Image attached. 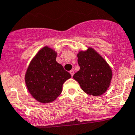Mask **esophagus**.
<instances>
[{
    "mask_svg": "<svg viewBox=\"0 0 135 135\" xmlns=\"http://www.w3.org/2000/svg\"><path fill=\"white\" fill-rule=\"evenodd\" d=\"M70 74H71V76H73L74 74V70H71V71H70Z\"/></svg>",
    "mask_w": 135,
    "mask_h": 135,
    "instance_id": "1",
    "label": "esophagus"
}]
</instances>
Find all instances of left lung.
Instances as JSON below:
<instances>
[{"label": "left lung", "mask_w": 135, "mask_h": 135, "mask_svg": "<svg viewBox=\"0 0 135 135\" xmlns=\"http://www.w3.org/2000/svg\"><path fill=\"white\" fill-rule=\"evenodd\" d=\"M80 69L73 78L87 94L100 96L107 91L111 84L113 73L105 59L93 48L79 51L77 54Z\"/></svg>", "instance_id": "obj_1"}]
</instances>
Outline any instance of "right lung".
I'll return each mask as SVG.
<instances>
[{
  "label": "right lung",
  "instance_id": "1",
  "mask_svg": "<svg viewBox=\"0 0 135 135\" xmlns=\"http://www.w3.org/2000/svg\"><path fill=\"white\" fill-rule=\"evenodd\" d=\"M57 52L44 46L35 55L25 74V83L31 95L38 102H53L62 91L64 82L71 78L56 61Z\"/></svg>",
  "mask_w": 135,
  "mask_h": 135
}]
</instances>
